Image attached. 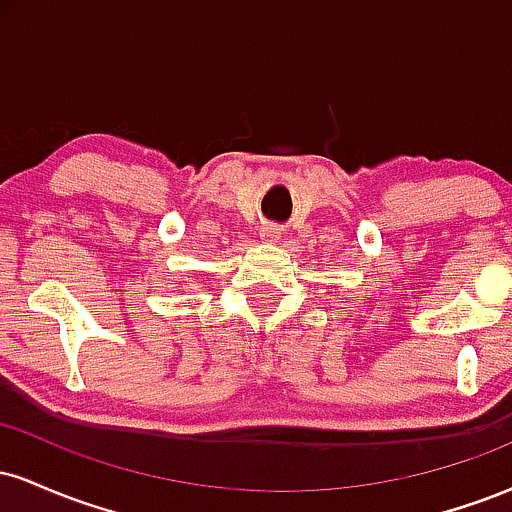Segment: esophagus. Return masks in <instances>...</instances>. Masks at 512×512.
Listing matches in <instances>:
<instances>
[{"label":"esophagus","mask_w":512,"mask_h":512,"mask_svg":"<svg viewBox=\"0 0 512 512\" xmlns=\"http://www.w3.org/2000/svg\"><path fill=\"white\" fill-rule=\"evenodd\" d=\"M260 236H262V240H267V243H276V240L281 238V231L274 226H267V228H262Z\"/></svg>","instance_id":"34e87169"}]
</instances>
